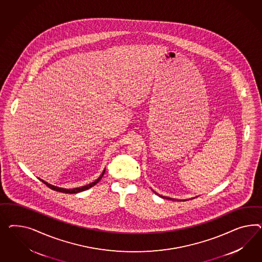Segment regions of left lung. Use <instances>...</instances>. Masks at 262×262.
Wrapping results in <instances>:
<instances>
[{
    "label": "left lung",
    "instance_id": "8db88e82",
    "mask_svg": "<svg viewBox=\"0 0 262 262\" xmlns=\"http://www.w3.org/2000/svg\"><path fill=\"white\" fill-rule=\"evenodd\" d=\"M156 194H158V193H156ZM159 196H161L162 198H167V199H170V200H176V199H173V198H167V196H162V195H159Z\"/></svg>",
    "mask_w": 262,
    "mask_h": 262
}]
</instances>
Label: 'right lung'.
<instances>
[{
	"label": "right lung",
	"mask_w": 262,
	"mask_h": 262,
	"mask_svg": "<svg viewBox=\"0 0 262 262\" xmlns=\"http://www.w3.org/2000/svg\"><path fill=\"white\" fill-rule=\"evenodd\" d=\"M105 170H103V172H102V174L95 181H93L92 183H90V184L85 185V186H83V187H79V188H73V189H64V188H60V187H57V186H54V185L50 184V183H48V182H46V181H43L42 179H40L41 181H42L43 184L47 185L49 188H50L51 190H54V191H60V192H64V193H77V192H80V191H85V190H88V189H90V188H92V186H94L95 184H97L98 182H99L100 180H101V178L103 177L104 176V173H105Z\"/></svg>",
	"instance_id": "add662e5"
}]
</instances>
